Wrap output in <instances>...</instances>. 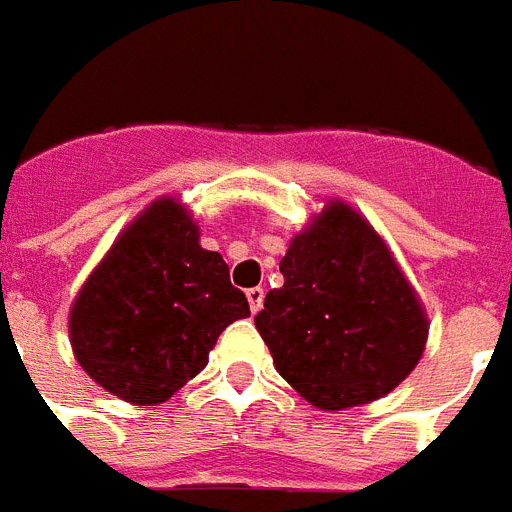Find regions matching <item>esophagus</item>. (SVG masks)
<instances>
[{
    "label": "esophagus",
    "instance_id": "1",
    "mask_svg": "<svg viewBox=\"0 0 512 512\" xmlns=\"http://www.w3.org/2000/svg\"><path fill=\"white\" fill-rule=\"evenodd\" d=\"M245 298H248V304H251V312L256 314L264 306V288H248L245 290Z\"/></svg>",
    "mask_w": 512,
    "mask_h": 512
}]
</instances>
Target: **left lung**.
<instances>
[{
	"label": "left lung",
	"mask_w": 512,
	"mask_h": 512,
	"mask_svg": "<svg viewBox=\"0 0 512 512\" xmlns=\"http://www.w3.org/2000/svg\"><path fill=\"white\" fill-rule=\"evenodd\" d=\"M280 272L282 288L253 322L306 402H375L415 370L428 338L423 304L383 237L343 200H327L290 240Z\"/></svg>",
	"instance_id": "8db88e82"
}]
</instances>
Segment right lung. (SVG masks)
Returning <instances> with one entry per match:
<instances>
[{
  "label": "right lung",
  "instance_id": "add662e5",
  "mask_svg": "<svg viewBox=\"0 0 512 512\" xmlns=\"http://www.w3.org/2000/svg\"><path fill=\"white\" fill-rule=\"evenodd\" d=\"M248 298L174 198L150 203L94 267L71 306L73 354L89 378L132 404L166 402L208 365Z\"/></svg>",
  "mask_w": 512,
  "mask_h": 512
}]
</instances>
